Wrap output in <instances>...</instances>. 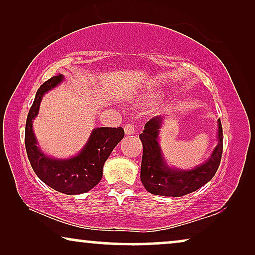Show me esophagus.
Masks as SVG:
<instances>
[{
	"instance_id": "34e87169",
	"label": "esophagus",
	"mask_w": 255,
	"mask_h": 255,
	"mask_svg": "<svg viewBox=\"0 0 255 255\" xmlns=\"http://www.w3.org/2000/svg\"><path fill=\"white\" fill-rule=\"evenodd\" d=\"M124 132H125V134H134V132H135V130H134V128L132 127V124H127V125H124Z\"/></svg>"
}]
</instances>
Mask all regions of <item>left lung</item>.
I'll return each mask as SVG.
<instances>
[{
	"label": "left lung",
	"mask_w": 255,
	"mask_h": 255,
	"mask_svg": "<svg viewBox=\"0 0 255 255\" xmlns=\"http://www.w3.org/2000/svg\"><path fill=\"white\" fill-rule=\"evenodd\" d=\"M163 118L155 116L145 124L139 138L142 142L140 180L145 189L153 195L180 197L200 189L208 183L217 172L223 153V128L221 120L217 121V145L211 155L203 163L193 169L170 167L163 158L159 144V132Z\"/></svg>",
	"instance_id": "left-lung-1"
}]
</instances>
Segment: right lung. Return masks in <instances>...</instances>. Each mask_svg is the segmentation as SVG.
<instances>
[{
    "label": "right lung",
    "mask_w": 255,
    "mask_h": 255,
    "mask_svg": "<svg viewBox=\"0 0 255 255\" xmlns=\"http://www.w3.org/2000/svg\"><path fill=\"white\" fill-rule=\"evenodd\" d=\"M64 75L47 80L37 90L25 125L27 158L37 176L52 189L66 195L85 194L100 182L107 159L124 137L123 128H95L78 154L58 159L41 151L33 132V120L39 113L40 102L47 92L60 85Z\"/></svg>",
    "instance_id": "1"
}]
</instances>
